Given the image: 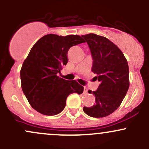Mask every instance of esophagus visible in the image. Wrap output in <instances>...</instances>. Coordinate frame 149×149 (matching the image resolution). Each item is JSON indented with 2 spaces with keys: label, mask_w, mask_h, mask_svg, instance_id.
<instances>
[{
  "label": "esophagus",
  "mask_w": 149,
  "mask_h": 149,
  "mask_svg": "<svg viewBox=\"0 0 149 149\" xmlns=\"http://www.w3.org/2000/svg\"><path fill=\"white\" fill-rule=\"evenodd\" d=\"M87 92H88V88H87L86 86H84V94H87Z\"/></svg>",
  "instance_id": "34e87169"
}]
</instances>
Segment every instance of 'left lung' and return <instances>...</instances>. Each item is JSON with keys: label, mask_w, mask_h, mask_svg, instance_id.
Segmentation results:
<instances>
[{"label": "left lung", "mask_w": 149, "mask_h": 149, "mask_svg": "<svg viewBox=\"0 0 149 149\" xmlns=\"http://www.w3.org/2000/svg\"><path fill=\"white\" fill-rule=\"evenodd\" d=\"M88 44L93 59L92 72L100 82L96 91L95 104L84 107V112L92 118H104L120 105L129 88V68L122 51L106 37L95 34L81 35Z\"/></svg>", "instance_id": "obj_1"}]
</instances>
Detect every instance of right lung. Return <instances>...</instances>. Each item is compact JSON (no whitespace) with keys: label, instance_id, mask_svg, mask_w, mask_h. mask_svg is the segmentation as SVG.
I'll return each instance as SVG.
<instances>
[{"label":"right lung","instance_id":"add662e5","mask_svg":"<svg viewBox=\"0 0 149 149\" xmlns=\"http://www.w3.org/2000/svg\"><path fill=\"white\" fill-rule=\"evenodd\" d=\"M83 42L85 41L79 35L49 34L32 47L24 61L20 76L22 91L36 111L55 115L63 110L70 94L83 93L84 87L76 80L68 81L58 76L68 61V49Z\"/></svg>","mask_w":149,"mask_h":149}]
</instances>
